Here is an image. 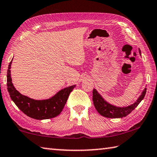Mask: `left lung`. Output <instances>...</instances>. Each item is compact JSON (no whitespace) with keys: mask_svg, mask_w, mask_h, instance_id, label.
<instances>
[{"mask_svg":"<svg viewBox=\"0 0 157 157\" xmlns=\"http://www.w3.org/2000/svg\"><path fill=\"white\" fill-rule=\"evenodd\" d=\"M139 53L141 55L140 49ZM146 90L147 89L145 88L136 102L131 105L127 106V107H116V106L110 104L102 98V95L98 92L95 89L93 90V101H94L95 108L96 109L98 112L101 116L109 118H123V117H125L129 114L139 105V103L141 102L145 97Z\"/></svg>","mask_w":157,"mask_h":157,"instance_id":"obj_1","label":"left lung"}]
</instances>
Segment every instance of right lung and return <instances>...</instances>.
<instances>
[{"instance_id": "obj_1", "label": "right lung", "mask_w": 157, "mask_h": 157, "mask_svg": "<svg viewBox=\"0 0 157 157\" xmlns=\"http://www.w3.org/2000/svg\"><path fill=\"white\" fill-rule=\"evenodd\" d=\"M12 60L10 62L7 73V86L10 98L19 109L25 115L36 120H44L57 116L62 112L71 92L75 85L66 87L46 100H34L20 94L15 89L11 78Z\"/></svg>"}]
</instances>
